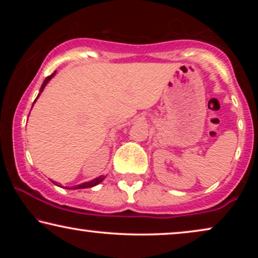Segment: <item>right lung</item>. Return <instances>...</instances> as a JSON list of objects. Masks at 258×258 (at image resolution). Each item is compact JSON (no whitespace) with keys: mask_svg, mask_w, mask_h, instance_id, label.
<instances>
[{"mask_svg":"<svg viewBox=\"0 0 258 258\" xmlns=\"http://www.w3.org/2000/svg\"><path fill=\"white\" fill-rule=\"evenodd\" d=\"M55 73L56 72H54L51 74V75H49L48 77H45V80L43 81V83H42V86H41V89H40V94L42 93V91H43V89H44V87H45V84H47L49 81H50L51 79H52V76L55 75ZM40 94L37 95V97L40 96ZM37 97H36V100H37ZM35 100V101H36ZM34 101V102H35ZM34 105V104H33ZM104 179V176H101V177H97V178H95V179H93V181H90V182H86V183H82V184H80V185H76V186H73V189H84V188H91V186H95V185H97L98 183H101L102 181H103Z\"/></svg>","mask_w":258,"mask_h":258,"instance_id":"right-lung-1","label":"right lung"}]
</instances>
